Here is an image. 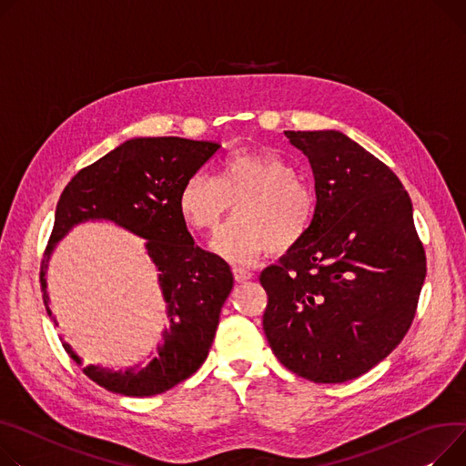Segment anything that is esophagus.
I'll list each match as a JSON object with an SVG mask.
<instances>
[{
	"label": "esophagus",
	"instance_id": "1",
	"mask_svg": "<svg viewBox=\"0 0 466 466\" xmlns=\"http://www.w3.org/2000/svg\"><path fill=\"white\" fill-rule=\"evenodd\" d=\"M232 273H234V279H236L238 283H245V281H249V279L253 277V271L245 269V268H232Z\"/></svg>",
	"mask_w": 466,
	"mask_h": 466
}]
</instances>
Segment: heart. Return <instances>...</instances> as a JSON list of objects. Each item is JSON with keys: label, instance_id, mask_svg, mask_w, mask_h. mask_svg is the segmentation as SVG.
<instances>
[{"label": "heart", "instance_id": "heart-1", "mask_svg": "<svg viewBox=\"0 0 466 466\" xmlns=\"http://www.w3.org/2000/svg\"><path fill=\"white\" fill-rule=\"evenodd\" d=\"M236 204V217L217 232L213 251L234 264L289 253L305 239L317 217V195L296 167L275 149H241L221 161L219 174L193 172L183 181L177 208L183 221L211 232Z\"/></svg>", "mask_w": 466, "mask_h": 466}]
</instances>
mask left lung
I'll list each match as a JSON object with an SVG mask.
<instances>
[{
    "label": "left lung",
    "mask_w": 466,
    "mask_h": 466,
    "mask_svg": "<svg viewBox=\"0 0 466 466\" xmlns=\"http://www.w3.org/2000/svg\"><path fill=\"white\" fill-rule=\"evenodd\" d=\"M311 163L317 217L260 273L264 333L287 369L339 384L373 369L407 335L425 281L412 202L373 153L339 131H285Z\"/></svg>",
    "instance_id": "8db88e82"
}]
</instances>
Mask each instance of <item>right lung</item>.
Masks as SVG:
<instances>
[{"instance_id": "obj_1", "label": "right lung", "mask_w": 466, "mask_h": 466, "mask_svg": "<svg viewBox=\"0 0 466 466\" xmlns=\"http://www.w3.org/2000/svg\"><path fill=\"white\" fill-rule=\"evenodd\" d=\"M219 147L215 142L179 137L133 138L82 168L59 197L39 273L48 317L52 311L45 273L50 253L78 223L105 219L144 238L149 258L161 271L170 328L163 331L159 354L138 370L84 367L93 382L112 393H165L197 373L208 358L234 277L221 257L195 245L179 213L177 197L183 181L198 172ZM64 347L80 363L71 347Z\"/></svg>"}]
</instances>
